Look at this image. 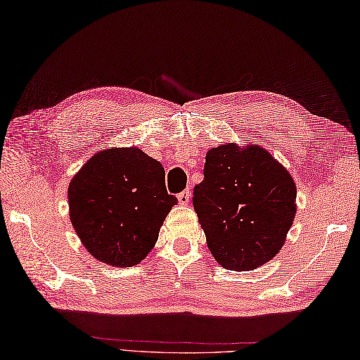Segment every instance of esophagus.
Wrapping results in <instances>:
<instances>
[{"instance_id":"esophagus-1","label":"esophagus","mask_w":360,"mask_h":360,"mask_svg":"<svg viewBox=\"0 0 360 360\" xmlns=\"http://www.w3.org/2000/svg\"><path fill=\"white\" fill-rule=\"evenodd\" d=\"M177 200H179L180 205H188L189 201H191V191L186 189V191L180 192V194L177 195Z\"/></svg>"}]
</instances>
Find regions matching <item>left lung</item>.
I'll return each mask as SVG.
<instances>
[{
    "label": "left lung",
    "mask_w": 360,
    "mask_h": 360,
    "mask_svg": "<svg viewBox=\"0 0 360 360\" xmlns=\"http://www.w3.org/2000/svg\"><path fill=\"white\" fill-rule=\"evenodd\" d=\"M194 209L207 248L224 269L253 270L275 258L296 215L292 175L258 145L209 150Z\"/></svg>",
    "instance_id": "obj_1"
}]
</instances>
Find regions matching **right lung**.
Listing matches in <instances>:
<instances>
[{"label": "right lung", "instance_id": "1", "mask_svg": "<svg viewBox=\"0 0 360 360\" xmlns=\"http://www.w3.org/2000/svg\"><path fill=\"white\" fill-rule=\"evenodd\" d=\"M174 205L162 163L136 146L96 153L68 185L70 220L79 240L114 267L146 258Z\"/></svg>", "mask_w": 360, "mask_h": 360}]
</instances>
